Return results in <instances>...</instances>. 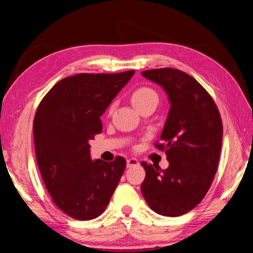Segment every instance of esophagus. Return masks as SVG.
Segmentation results:
<instances>
[{
  "label": "esophagus",
  "instance_id": "esophagus-1",
  "mask_svg": "<svg viewBox=\"0 0 253 253\" xmlns=\"http://www.w3.org/2000/svg\"><path fill=\"white\" fill-rule=\"evenodd\" d=\"M136 166H139V162L137 161V160L134 158L127 159V168H131V167H136Z\"/></svg>",
  "mask_w": 253,
  "mask_h": 253
}]
</instances>
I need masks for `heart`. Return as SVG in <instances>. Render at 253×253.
Returning a JSON list of instances; mask_svg holds the SVG:
<instances>
[{
  "label": "heart",
  "mask_w": 253,
  "mask_h": 253,
  "mask_svg": "<svg viewBox=\"0 0 253 253\" xmlns=\"http://www.w3.org/2000/svg\"><path fill=\"white\" fill-rule=\"evenodd\" d=\"M158 98V94L154 90L150 89V87H139L136 90L133 94H131V102L135 106V108H138L143 106L144 103L150 101L152 99ZM110 112L112 111V107L110 108Z\"/></svg>",
  "instance_id": "1"
}]
</instances>
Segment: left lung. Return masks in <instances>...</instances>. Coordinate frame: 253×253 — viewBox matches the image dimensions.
Wrapping results in <instances>:
<instances>
[{"instance_id":"1","label":"left lung","mask_w":253,"mask_h":253,"mask_svg":"<svg viewBox=\"0 0 253 253\" xmlns=\"http://www.w3.org/2000/svg\"><path fill=\"white\" fill-rule=\"evenodd\" d=\"M167 92L170 110L155 147L166 151L169 167L141 164L145 179L141 190L155 213L175 217L202 202L213 182L222 147L223 124L213 98L198 81L182 71L142 72Z\"/></svg>"}]
</instances>
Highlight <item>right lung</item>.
<instances>
[{"instance_id": "obj_1", "label": "right lung", "mask_w": 253, "mask_h": 253, "mask_svg": "<svg viewBox=\"0 0 253 253\" xmlns=\"http://www.w3.org/2000/svg\"><path fill=\"white\" fill-rule=\"evenodd\" d=\"M135 71L80 73L57 82L39 103L34 119L38 168L51 200L80 220L105 211L126 160L92 161L89 141L102 131L101 115Z\"/></svg>"}]
</instances>
